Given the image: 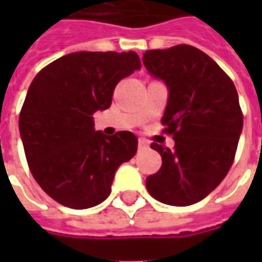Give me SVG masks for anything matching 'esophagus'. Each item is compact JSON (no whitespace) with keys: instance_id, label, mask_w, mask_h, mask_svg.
Segmentation results:
<instances>
[{"instance_id":"34e87169","label":"esophagus","mask_w":262,"mask_h":262,"mask_svg":"<svg viewBox=\"0 0 262 262\" xmlns=\"http://www.w3.org/2000/svg\"><path fill=\"white\" fill-rule=\"evenodd\" d=\"M148 148V143L144 140V139H139V150L140 151H144Z\"/></svg>"}]
</instances>
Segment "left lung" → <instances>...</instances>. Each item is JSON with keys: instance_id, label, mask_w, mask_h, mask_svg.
Listing matches in <instances>:
<instances>
[{"instance_id": "8db88e82", "label": "left lung", "mask_w": 262, "mask_h": 262, "mask_svg": "<svg viewBox=\"0 0 262 262\" xmlns=\"http://www.w3.org/2000/svg\"><path fill=\"white\" fill-rule=\"evenodd\" d=\"M143 63L168 86L161 123L176 142L174 148L151 143L163 164L146 187L160 202L188 206L208 196L234 161L243 129L236 86L214 60L189 45L147 50Z\"/></svg>"}]
</instances>
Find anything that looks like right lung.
<instances>
[{
    "mask_svg": "<svg viewBox=\"0 0 262 262\" xmlns=\"http://www.w3.org/2000/svg\"><path fill=\"white\" fill-rule=\"evenodd\" d=\"M142 67L135 52H77L36 74L19 114L32 176L56 202L86 209L111 193L115 172L137 151V137L95 132L92 115L108 109L116 84Z\"/></svg>",
    "mask_w": 262,
    "mask_h": 262,
    "instance_id": "1",
    "label": "right lung"
}]
</instances>
